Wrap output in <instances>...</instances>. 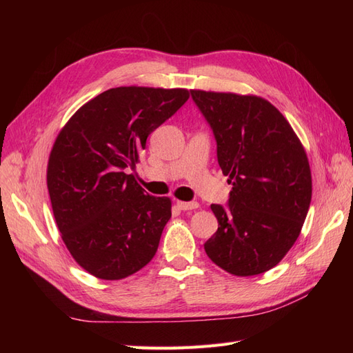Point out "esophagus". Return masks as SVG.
<instances>
[{
	"label": "esophagus",
	"mask_w": 353,
	"mask_h": 353,
	"mask_svg": "<svg viewBox=\"0 0 353 353\" xmlns=\"http://www.w3.org/2000/svg\"><path fill=\"white\" fill-rule=\"evenodd\" d=\"M176 205L181 210H193L199 208L197 201H176Z\"/></svg>",
	"instance_id": "esophagus-1"
}]
</instances>
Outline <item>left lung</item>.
Instances as JSON below:
<instances>
[{"label": "left lung", "instance_id": "left-lung-1", "mask_svg": "<svg viewBox=\"0 0 353 353\" xmlns=\"http://www.w3.org/2000/svg\"><path fill=\"white\" fill-rule=\"evenodd\" d=\"M190 94L232 185L225 206H210L218 231L205 243L206 254L230 274H262L284 258L303 227L312 197L306 153L270 101L231 92Z\"/></svg>", "mask_w": 353, "mask_h": 353}]
</instances>
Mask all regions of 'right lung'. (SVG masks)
<instances>
[{"label":"right lung","instance_id":"1","mask_svg":"<svg viewBox=\"0 0 353 353\" xmlns=\"http://www.w3.org/2000/svg\"><path fill=\"white\" fill-rule=\"evenodd\" d=\"M188 97L181 88H112L59 134L47 170L52 213L73 259L97 279H125L156 254L170 200L145 193L126 169Z\"/></svg>","mask_w":353,"mask_h":353}]
</instances>
